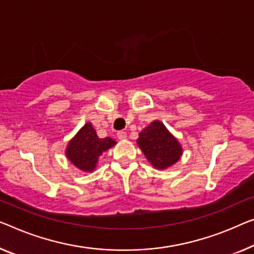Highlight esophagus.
Listing matches in <instances>:
<instances>
[{
    "label": "esophagus",
    "mask_w": 254,
    "mask_h": 254,
    "mask_svg": "<svg viewBox=\"0 0 254 254\" xmlns=\"http://www.w3.org/2000/svg\"><path fill=\"white\" fill-rule=\"evenodd\" d=\"M117 138H119L120 140H123L127 138V132L126 131H119L117 132Z\"/></svg>",
    "instance_id": "obj_1"
}]
</instances>
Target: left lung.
<instances>
[{
	"instance_id": "8db88e82",
	"label": "left lung",
	"mask_w": 254,
	"mask_h": 254,
	"mask_svg": "<svg viewBox=\"0 0 254 254\" xmlns=\"http://www.w3.org/2000/svg\"><path fill=\"white\" fill-rule=\"evenodd\" d=\"M139 148L154 168L164 170L180 160L183 147L160 121H154L139 133Z\"/></svg>"
}]
</instances>
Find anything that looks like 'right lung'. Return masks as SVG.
I'll use <instances>...</instances> for the list:
<instances>
[{"mask_svg":"<svg viewBox=\"0 0 254 254\" xmlns=\"http://www.w3.org/2000/svg\"><path fill=\"white\" fill-rule=\"evenodd\" d=\"M114 145H116L115 140L109 137L100 139L92 124L86 123L68 142L66 156L79 170L92 172L100 155Z\"/></svg>","mask_w":254,"mask_h":254,"instance_id":"1","label":"right lung"}]
</instances>
